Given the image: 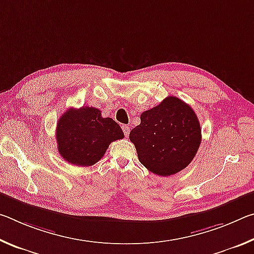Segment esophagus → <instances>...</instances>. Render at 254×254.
<instances>
[{"label": "esophagus", "instance_id": "1", "mask_svg": "<svg viewBox=\"0 0 254 254\" xmlns=\"http://www.w3.org/2000/svg\"><path fill=\"white\" fill-rule=\"evenodd\" d=\"M122 130H123V132H124V134H126V136H127L128 133H130V127L122 126Z\"/></svg>", "mask_w": 254, "mask_h": 254}]
</instances>
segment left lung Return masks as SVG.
<instances>
[{
  "instance_id": "obj_1",
  "label": "left lung",
  "mask_w": 254,
  "mask_h": 254,
  "mask_svg": "<svg viewBox=\"0 0 254 254\" xmlns=\"http://www.w3.org/2000/svg\"><path fill=\"white\" fill-rule=\"evenodd\" d=\"M141 123L130 132L140 162L151 173L167 177L186 168L201 141L194 110L178 97L168 96L141 114Z\"/></svg>"
}]
</instances>
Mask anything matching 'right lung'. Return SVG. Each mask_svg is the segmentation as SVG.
Here are the masks:
<instances>
[{"mask_svg":"<svg viewBox=\"0 0 254 254\" xmlns=\"http://www.w3.org/2000/svg\"><path fill=\"white\" fill-rule=\"evenodd\" d=\"M95 107L69 109L57 123L58 151L67 162L88 167L104 156L111 142L124 137L121 127L111 118H103Z\"/></svg>","mask_w":254,"mask_h":254,"instance_id":"obj_1","label":"right lung"}]
</instances>
